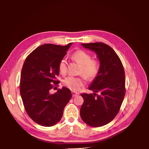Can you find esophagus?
<instances>
[{"label":"esophagus","mask_w":149,"mask_h":149,"mask_svg":"<svg viewBox=\"0 0 149 149\" xmlns=\"http://www.w3.org/2000/svg\"><path fill=\"white\" fill-rule=\"evenodd\" d=\"M72 97H74L77 96L79 93L77 92H75V91H72Z\"/></svg>","instance_id":"1"}]
</instances>
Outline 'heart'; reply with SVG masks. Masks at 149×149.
Returning a JSON list of instances; mask_svg holds the SVG:
<instances>
[{
  "label": "heart",
  "mask_w": 149,
  "mask_h": 149,
  "mask_svg": "<svg viewBox=\"0 0 149 149\" xmlns=\"http://www.w3.org/2000/svg\"><path fill=\"white\" fill-rule=\"evenodd\" d=\"M72 58L81 66L79 74L88 80H93L95 79L100 70L99 62L95 59H91L90 53L83 50H78L72 56ZM58 68L62 74H66L67 71V62L65 59L60 60ZM64 86L72 91H77L84 86V83L81 77L68 76L63 81Z\"/></svg>",
  "instance_id": "heart-1"
}]
</instances>
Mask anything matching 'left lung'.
<instances>
[{
	"instance_id": "left-lung-1",
	"label": "left lung",
	"mask_w": 149,
	"mask_h": 149,
	"mask_svg": "<svg viewBox=\"0 0 149 149\" xmlns=\"http://www.w3.org/2000/svg\"><path fill=\"white\" fill-rule=\"evenodd\" d=\"M82 45L97 54L100 65L99 74L89 87L94 93L81 94L84 102L80 115L88 125L100 127L112 121L119 112L125 94L124 69L110 46L101 42Z\"/></svg>"
}]
</instances>
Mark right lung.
<instances>
[{
  "label": "right lung",
  "instance_id": "add662e5",
  "mask_svg": "<svg viewBox=\"0 0 149 149\" xmlns=\"http://www.w3.org/2000/svg\"><path fill=\"white\" fill-rule=\"evenodd\" d=\"M72 43L66 46L44 44L28 55L22 66L20 95L27 115L40 125L50 127L61 119L63 110L72 97L67 88L50 90L59 83L58 65Z\"/></svg>",
  "mask_w": 149,
  "mask_h": 149
}]
</instances>
